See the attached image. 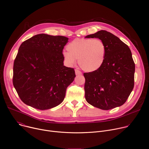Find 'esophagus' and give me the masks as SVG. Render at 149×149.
I'll return each mask as SVG.
<instances>
[{
    "instance_id": "obj_1",
    "label": "esophagus",
    "mask_w": 149,
    "mask_h": 149,
    "mask_svg": "<svg viewBox=\"0 0 149 149\" xmlns=\"http://www.w3.org/2000/svg\"><path fill=\"white\" fill-rule=\"evenodd\" d=\"M75 74H76L77 75H81V74H82L81 72L79 71L78 70H75Z\"/></svg>"
}]
</instances>
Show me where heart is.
I'll list each match as a JSON object with an SVG mask.
<instances>
[{
	"instance_id": "b5f03b06",
	"label": "heart",
	"mask_w": 149,
	"mask_h": 149,
	"mask_svg": "<svg viewBox=\"0 0 149 149\" xmlns=\"http://www.w3.org/2000/svg\"><path fill=\"white\" fill-rule=\"evenodd\" d=\"M68 52L63 51L62 56L70 66L78 59L79 66L86 72L98 70L106 56V46L102 40L92 38H75L66 46Z\"/></svg>"
}]
</instances>
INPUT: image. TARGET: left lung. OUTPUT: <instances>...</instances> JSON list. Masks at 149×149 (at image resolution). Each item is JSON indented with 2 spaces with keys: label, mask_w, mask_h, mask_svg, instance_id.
<instances>
[{
  "label": "left lung",
  "mask_w": 149,
  "mask_h": 149,
  "mask_svg": "<svg viewBox=\"0 0 149 149\" xmlns=\"http://www.w3.org/2000/svg\"><path fill=\"white\" fill-rule=\"evenodd\" d=\"M86 38H97L106 46V56L100 68L84 73L85 97L91 105L109 110L123 105L134 86L135 63L128 46L116 36L105 30Z\"/></svg>",
  "instance_id": "1"
}]
</instances>
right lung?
<instances>
[{"label": "right lung", "instance_id": "obj_1", "mask_svg": "<svg viewBox=\"0 0 149 149\" xmlns=\"http://www.w3.org/2000/svg\"><path fill=\"white\" fill-rule=\"evenodd\" d=\"M64 36L35 35L24 42L13 63V84L26 105L47 110L60 104L74 80L73 68L63 65Z\"/></svg>", "mask_w": 149, "mask_h": 149}]
</instances>
